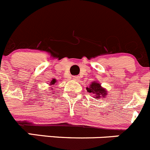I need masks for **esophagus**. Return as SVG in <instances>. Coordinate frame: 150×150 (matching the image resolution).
I'll use <instances>...</instances> for the list:
<instances>
[{
	"instance_id": "34e87169",
	"label": "esophagus",
	"mask_w": 150,
	"mask_h": 150,
	"mask_svg": "<svg viewBox=\"0 0 150 150\" xmlns=\"http://www.w3.org/2000/svg\"><path fill=\"white\" fill-rule=\"evenodd\" d=\"M80 78L79 76H73V80L74 81H79Z\"/></svg>"
}]
</instances>
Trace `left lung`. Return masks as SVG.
<instances>
[{
  "label": "left lung",
  "mask_w": 150,
  "mask_h": 150,
  "mask_svg": "<svg viewBox=\"0 0 150 150\" xmlns=\"http://www.w3.org/2000/svg\"><path fill=\"white\" fill-rule=\"evenodd\" d=\"M86 90L89 93L94 94L96 98H104L107 96V90L105 88H103L99 83L96 81H93L89 85V88H86Z\"/></svg>",
  "instance_id": "left-lung-1"
}]
</instances>
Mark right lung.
Listing matches in <instances>:
<instances>
[{"mask_svg":"<svg viewBox=\"0 0 150 150\" xmlns=\"http://www.w3.org/2000/svg\"><path fill=\"white\" fill-rule=\"evenodd\" d=\"M55 83H56V79H52L51 81V82H50V85H54Z\"/></svg>","mask_w":150,"mask_h":150,"instance_id":"add662e5","label":"right lung"}]
</instances>
